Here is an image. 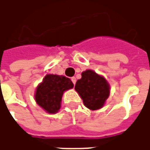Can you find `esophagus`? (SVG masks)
Here are the masks:
<instances>
[{
	"label": "esophagus",
	"instance_id": "34e87169",
	"mask_svg": "<svg viewBox=\"0 0 150 150\" xmlns=\"http://www.w3.org/2000/svg\"><path fill=\"white\" fill-rule=\"evenodd\" d=\"M71 80H72V82H73V84H75L76 83V77H73L71 78Z\"/></svg>",
	"mask_w": 150,
	"mask_h": 150
}]
</instances>
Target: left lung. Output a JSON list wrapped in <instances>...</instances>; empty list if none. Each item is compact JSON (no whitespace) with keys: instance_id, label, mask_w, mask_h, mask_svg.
<instances>
[{"instance_id":"left-lung-1","label":"left lung","mask_w":150,"mask_h":150,"mask_svg":"<svg viewBox=\"0 0 150 150\" xmlns=\"http://www.w3.org/2000/svg\"><path fill=\"white\" fill-rule=\"evenodd\" d=\"M75 89L82 97L84 105L92 110L101 108L110 94V86L105 78L92 70L82 72Z\"/></svg>"}]
</instances>
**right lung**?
Wrapping results in <instances>:
<instances>
[{
	"label": "right lung",
	"instance_id": "1",
	"mask_svg": "<svg viewBox=\"0 0 150 150\" xmlns=\"http://www.w3.org/2000/svg\"><path fill=\"white\" fill-rule=\"evenodd\" d=\"M73 87L68 77L48 74L38 86L35 92V101L49 113H56L60 109L63 92Z\"/></svg>",
	"mask_w": 150,
	"mask_h": 150
}]
</instances>
